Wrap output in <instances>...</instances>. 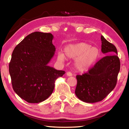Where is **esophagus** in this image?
<instances>
[{"label": "esophagus", "mask_w": 129, "mask_h": 129, "mask_svg": "<svg viewBox=\"0 0 129 129\" xmlns=\"http://www.w3.org/2000/svg\"><path fill=\"white\" fill-rule=\"evenodd\" d=\"M67 76H68V77H71V76H72V73L70 72H68L67 73Z\"/></svg>", "instance_id": "34e87169"}]
</instances>
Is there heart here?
Here are the masks:
<instances>
[{
	"label": "heart",
	"instance_id": "heart-1",
	"mask_svg": "<svg viewBox=\"0 0 129 129\" xmlns=\"http://www.w3.org/2000/svg\"><path fill=\"white\" fill-rule=\"evenodd\" d=\"M64 52L57 53V59L60 62H64L65 56L74 59V65L76 69L85 72L90 69L96 60L99 55V50L95 47H90L85 42L70 44L65 47Z\"/></svg>",
	"mask_w": 129,
	"mask_h": 129
}]
</instances>
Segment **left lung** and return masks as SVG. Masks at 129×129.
Returning a JSON list of instances; mask_svg holds the SVG:
<instances>
[{"label":"left lung","instance_id":"8db88e82","mask_svg":"<svg viewBox=\"0 0 129 129\" xmlns=\"http://www.w3.org/2000/svg\"><path fill=\"white\" fill-rule=\"evenodd\" d=\"M102 52L108 55L101 58L86 73L77 75L75 93L79 99L86 103L103 100L115 87L120 70L117 51L113 44L101 36Z\"/></svg>","mask_w":129,"mask_h":129}]
</instances>
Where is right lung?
Masks as SVG:
<instances>
[{
  "instance_id": "obj_1",
  "label": "right lung",
  "mask_w": 129,
  "mask_h": 129,
  "mask_svg": "<svg viewBox=\"0 0 129 129\" xmlns=\"http://www.w3.org/2000/svg\"><path fill=\"white\" fill-rule=\"evenodd\" d=\"M51 33L36 31L28 35L14 49L9 65L13 90L29 103H38L50 96L55 82L65 72L48 64L55 55Z\"/></svg>"
}]
</instances>
